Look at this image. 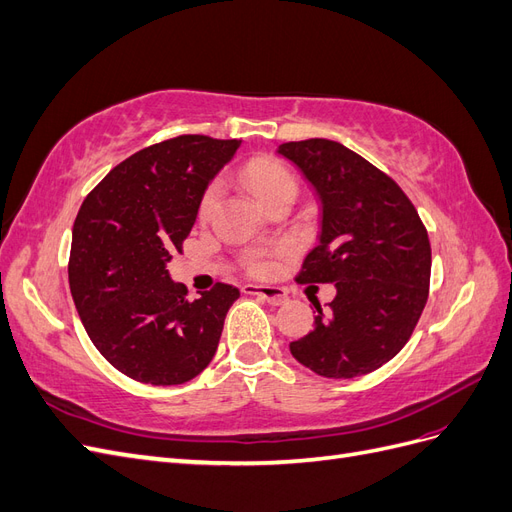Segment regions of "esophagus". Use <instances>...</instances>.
Segmentation results:
<instances>
[{
	"label": "esophagus",
	"instance_id": "esophagus-1",
	"mask_svg": "<svg viewBox=\"0 0 512 512\" xmlns=\"http://www.w3.org/2000/svg\"><path fill=\"white\" fill-rule=\"evenodd\" d=\"M245 294H256V297L265 299L269 305H284L288 301V292L280 286H256V284H247L243 286Z\"/></svg>",
	"mask_w": 512,
	"mask_h": 512
}]
</instances>
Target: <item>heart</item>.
Listing matches in <instances>:
<instances>
[{"mask_svg":"<svg viewBox=\"0 0 512 512\" xmlns=\"http://www.w3.org/2000/svg\"><path fill=\"white\" fill-rule=\"evenodd\" d=\"M243 177L262 205H267L271 198H275L277 194H282L286 190H297V181H294V177L288 173V170L282 164H277L275 160H269V158L252 160L245 166ZM218 194H220L218 185H211V188L205 192L203 200H200V207H198L200 218H207V215L211 213L215 200H218ZM250 269L260 273L267 269V265L258 258H252Z\"/></svg>","mask_w":512,"mask_h":512,"instance_id":"heart-1","label":"heart"}]
</instances>
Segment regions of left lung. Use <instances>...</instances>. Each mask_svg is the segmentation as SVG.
I'll return each mask as SVG.
<instances>
[{
    "mask_svg": "<svg viewBox=\"0 0 512 512\" xmlns=\"http://www.w3.org/2000/svg\"><path fill=\"white\" fill-rule=\"evenodd\" d=\"M320 200L318 245L299 282L335 284L316 327L290 344L314 374L346 380L406 346L429 294L431 245L410 198L359 153L327 138L277 147Z\"/></svg>",
    "mask_w": 512,
    "mask_h": 512,
    "instance_id": "8db88e82",
    "label": "left lung"
}]
</instances>
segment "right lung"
Listing matches in <instances>:
<instances>
[{"instance_id":"obj_1","label":"right lung","mask_w":512,"mask_h":512,"mask_svg":"<svg viewBox=\"0 0 512 512\" xmlns=\"http://www.w3.org/2000/svg\"><path fill=\"white\" fill-rule=\"evenodd\" d=\"M241 141L185 134L117 164L76 215L70 290L91 342L121 374L183 384L218 350L239 288L215 284L190 301L166 265L181 252L213 177Z\"/></svg>"}]
</instances>
